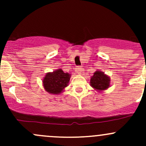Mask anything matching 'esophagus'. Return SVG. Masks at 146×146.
Here are the masks:
<instances>
[{
	"label": "esophagus",
	"instance_id": "obj_1",
	"mask_svg": "<svg viewBox=\"0 0 146 146\" xmlns=\"http://www.w3.org/2000/svg\"><path fill=\"white\" fill-rule=\"evenodd\" d=\"M76 73H78V74H81L82 72V68L81 66H76Z\"/></svg>",
	"mask_w": 146,
	"mask_h": 146
}]
</instances>
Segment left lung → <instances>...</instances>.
Listing matches in <instances>:
<instances>
[{"label": "left lung", "instance_id": "8db88e82", "mask_svg": "<svg viewBox=\"0 0 146 146\" xmlns=\"http://www.w3.org/2000/svg\"><path fill=\"white\" fill-rule=\"evenodd\" d=\"M90 85L99 92L107 90L110 86V78L103 72L97 70L90 78Z\"/></svg>", "mask_w": 146, "mask_h": 146}]
</instances>
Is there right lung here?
<instances>
[{"label":"right lung","instance_id":"obj_1","mask_svg":"<svg viewBox=\"0 0 146 146\" xmlns=\"http://www.w3.org/2000/svg\"><path fill=\"white\" fill-rule=\"evenodd\" d=\"M70 75L64 73L61 69L47 73L43 79V86L45 90L53 95H58L63 92L68 85Z\"/></svg>","mask_w":146,"mask_h":146}]
</instances>
